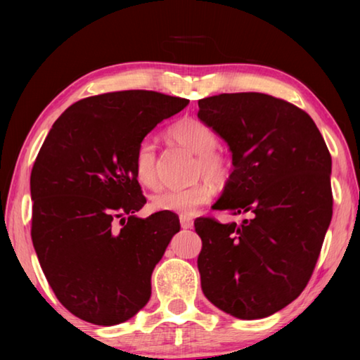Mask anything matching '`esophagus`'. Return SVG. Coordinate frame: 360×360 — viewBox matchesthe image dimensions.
<instances>
[{
    "label": "esophagus",
    "mask_w": 360,
    "mask_h": 360,
    "mask_svg": "<svg viewBox=\"0 0 360 360\" xmlns=\"http://www.w3.org/2000/svg\"><path fill=\"white\" fill-rule=\"evenodd\" d=\"M179 221H181L182 229H192V226H193V219L190 217H181Z\"/></svg>",
    "instance_id": "obj_1"
}]
</instances>
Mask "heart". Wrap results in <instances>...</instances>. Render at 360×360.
Masks as SVG:
<instances>
[{"label": "heart", "instance_id": "1", "mask_svg": "<svg viewBox=\"0 0 360 360\" xmlns=\"http://www.w3.org/2000/svg\"><path fill=\"white\" fill-rule=\"evenodd\" d=\"M168 136L173 142L196 156L195 176L205 178L213 184H224L232 173V162L223 151L218 150V134L202 120L193 117L181 119L168 129ZM133 170L136 179L143 187L155 188L158 186V159L156 145L151 139H143L137 145ZM213 188L207 181L187 188H168L151 198V205L159 212H172L188 217L198 207L212 200Z\"/></svg>", "mask_w": 360, "mask_h": 360}]
</instances>
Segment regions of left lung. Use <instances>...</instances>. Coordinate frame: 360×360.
Returning <instances> with one entry per match:
<instances>
[{"instance_id":"obj_1","label":"left lung","mask_w":360,"mask_h":360,"mask_svg":"<svg viewBox=\"0 0 360 360\" xmlns=\"http://www.w3.org/2000/svg\"><path fill=\"white\" fill-rule=\"evenodd\" d=\"M198 117L232 151L215 210L250 219L196 218L204 295L233 317L263 319L302 294L333 217L331 155L308 112L262 93L198 101Z\"/></svg>"}]
</instances>
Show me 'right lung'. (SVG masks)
Instances as JSON below:
<instances>
[{"label": "right lung", "mask_w": 360, "mask_h": 360, "mask_svg": "<svg viewBox=\"0 0 360 360\" xmlns=\"http://www.w3.org/2000/svg\"><path fill=\"white\" fill-rule=\"evenodd\" d=\"M187 98L129 89L71 105L30 173L32 243L58 302L85 322L111 326L148 303L151 274L179 218L134 213L147 202L133 170L137 145Z\"/></svg>", "instance_id": "1"}]
</instances>
